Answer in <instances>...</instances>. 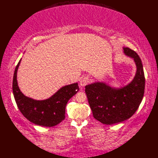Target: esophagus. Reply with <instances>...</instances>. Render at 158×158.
<instances>
[{"instance_id": "1", "label": "esophagus", "mask_w": 158, "mask_h": 158, "mask_svg": "<svg viewBox=\"0 0 158 158\" xmlns=\"http://www.w3.org/2000/svg\"><path fill=\"white\" fill-rule=\"evenodd\" d=\"M89 83V79L88 77H83L80 80V85L82 87L85 86Z\"/></svg>"}]
</instances>
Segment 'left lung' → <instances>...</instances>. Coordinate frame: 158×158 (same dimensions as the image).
<instances>
[{"label":"left lung","instance_id":"8db88e82","mask_svg":"<svg viewBox=\"0 0 158 158\" xmlns=\"http://www.w3.org/2000/svg\"><path fill=\"white\" fill-rule=\"evenodd\" d=\"M123 53L132 58L136 72L132 81L119 88L104 82H95L85 86L93 116L102 123L111 125L130 118L138 109L145 92V79L143 64L137 53L128 48Z\"/></svg>","mask_w":158,"mask_h":158}]
</instances>
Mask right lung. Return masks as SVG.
<instances>
[{"mask_svg":"<svg viewBox=\"0 0 158 158\" xmlns=\"http://www.w3.org/2000/svg\"><path fill=\"white\" fill-rule=\"evenodd\" d=\"M22 59L16 66L13 79V93L20 112L30 122L36 125L52 127L65 118V109L70 98L79 91L78 83L63 86L50 98L37 100L26 96L19 89L17 72Z\"/></svg>","mask_w":158,"mask_h":158,"instance_id":"add662e5","label":"right lung"}]
</instances>
